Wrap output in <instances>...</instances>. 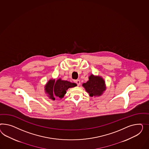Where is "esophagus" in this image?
Wrapping results in <instances>:
<instances>
[{"mask_svg": "<svg viewBox=\"0 0 149 149\" xmlns=\"http://www.w3.org/2000/svg\"><path fill=\"white\" fill-rule=\"evenodd\" d=\"M75 82L77 84V85L78 86L80 85V81L79 80H75Z\"/></svg>", "mask_w": 149, "mask_h": 149, "instance_id": "34e87169", "label": "esophagus"}]
</instances>
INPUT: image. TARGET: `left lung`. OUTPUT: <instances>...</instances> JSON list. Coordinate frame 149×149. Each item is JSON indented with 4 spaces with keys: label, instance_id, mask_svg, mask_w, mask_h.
Here are the masks:
<instances>
[{
    "label": "left lung",
    "instance_id": "obj_1",
    "mask_svg": "<svg viewBox=\"0 0 149 149\" xmlns=\"http://www.w3.org/2000/svg\"><path fill=\"white\" fill-rule=\"evenodd\" d=\"M82 86L90 97H99L106 90L105 81L102 77L93 74L89 77V80Z\"/></svg>",
    "mask_w": 149,
    "mask_h": 149
}]
</instances>
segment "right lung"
<instances>
[{"label": "right lung", "instance_id": "obj_1", "mask_svg": "<svg viewBox=\"0 0 149 149\" xmlns=\"http://www.w3.org/2000/svg\"><path fill=\"white\" fill-rule=\"evenodd\" d=\"M77 86L75 83H72L68 81L62 80L61 79L57 80L56 81L50 79L45 86V91L50 99L55 100V96L62 99L66 94L68 89Z\"/></svg>", "mask_w": 149, "mask_h": 149}]
</instances>
